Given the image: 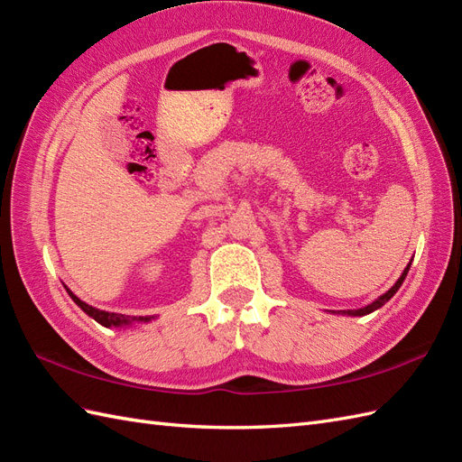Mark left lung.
I'll use <instances>...</instances> for the list:
<instances>
[{
  "instance_id": "1",
  "label": "left lung",
  "mask_w": 462,
  "mask_h": 462,
  "mask_svg": "<svg viewBox=\"0 0 462 462\" xmlns=\"http://www.w3.org/2000/svg\"><path fill=\"white\" fill-rule=\"evenodd\" d=\"M408 271H410V263H408V267L404 269V273H402V275H400V279L394 282V287L390 289V291H386V292L383 294V297H378L374 302H371L369 306H365V309H359V310H347V312L344 310V314H349V316H365V314H371V312H374L376 309H381V306H384L390 299L394 297V294H396V291L400 289L402 282H404V279H406V275H408Z\"/></svg>"
}]
</instances>
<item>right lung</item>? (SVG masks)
Instances as JSON below:
<instances>
[{"label":"right lung","instance_id":"right-lung-1","mask_svg":"<svg viewBox=\"0 0 462 462\" xmlns=\"http://www.w3.org/2000/svg\"><path fill=\"white\" fill-rule=\"evenodd\" d=\"M66 291H68V289H66ZM68 294H69V297H72V300L79 306L81 310H84L88 316H91V318H93V320L99 322V324H101V326H105V328H111V326H125V324H130V322H134V320H138V322H150V320H152L150 316L130 318V316H125V314H113V312L97 310V309H93V306L86 304L84 300H79L72 291H68Z\"/></svg>","mask_w":462,"mask_h":462}]
</instances>
